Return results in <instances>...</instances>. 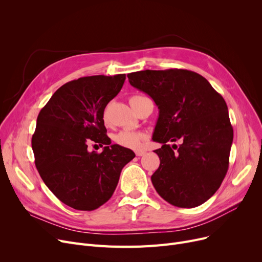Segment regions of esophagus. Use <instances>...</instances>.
<instances>
[{
	"instance_id": "obj_1",
	"label": "esophagus",
	"mask_w": 262,
	"mask_h": 262,
	"mask_svg": "<svg viewBox=\"0 0 262 262\" xmlns=\"http://www.w3.org/2000/svg\"><path fill=\"white\" fill-rule=\"evenodd\" d=\"M145 154H146L145 150H137V152H136V155H137V156H139V157L144 156Z\"/></svg>"
}]
</instances>
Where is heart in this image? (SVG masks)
Masks as SVG:
<instances>
[{"mask_svg": "<svg viewBox=\"0 0 262 262\" xmlns=\"http://www.w3.org/2000/svg\"><path fill=\"white\" fill-rule=\"evenodd\" d=\"M145 96L142 95H133L129 99V103H134L136 101H139L141 99H144ZM103 121L105 124L109 123V109L106 107L104 109L103 113ZM114 141L123 147H127V148H133V149H138L143 141L146 139V136L143 133L140 132H134V130H128V129H123L118 132L117 134L114 135L113 137Z\"/></svg>", "mask_w": 262, "mask_h": 262, "instance_id": "heart-1", "label": "heart"}]
</instances>
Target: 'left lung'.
<instances>
[{
    "label": "left lung",
    "instance_id": "8db88e82",
    "mask_svg": "<svg viewBox=\"0 0 262 262\" xmlns=\"http://www.w3.org/2000/svg\"><path fill=\"white\" fill-rule=\"evenodd\" d=\"M129 84L158 106L153 140L159 168L150 177L158 194L171 205L193 208L209 200L228 170L233 138L227 105L209 81L183 69L127 74ZM180 141L174 151L169 142Z\"/></svg>",
    "mask_w": 262,
    "mask_h": 262
}]
</instances>
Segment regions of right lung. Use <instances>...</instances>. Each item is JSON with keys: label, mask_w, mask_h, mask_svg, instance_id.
<instances>
[{"label": "right lung", "mask_w": 262, "mask_h": 262, "mask_svg": "<svg viewBox=\"0 0 262 262\" xmlns=\"http://www.w3.org/2000/svg\"><path fill=\"white\" fill-rule=\"evenodd\" d=\"M125 78L93 75L69 81L38 115L32 137L36 168L54 195L76 210L91 211L105 204L123 167L135 157L132 149L110 144L103 121L106 105ZM90 143L105 145L103 152H89Z\"/></svg>", "instance_id": "1"}]
</instances>
